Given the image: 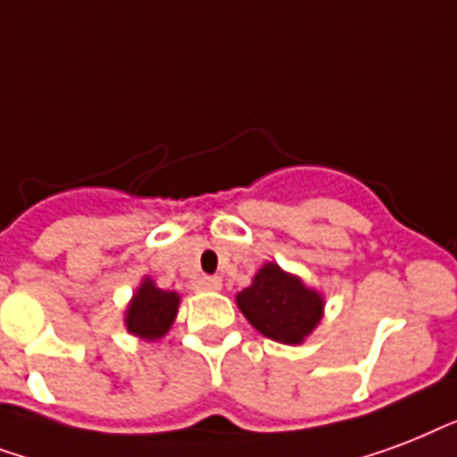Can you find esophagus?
I'll list each match as a JSON object with an SVG mask.
<instances>
[{"mask_svg": "<svg viewBox=\"0 0 457 457\" xmlns=\"http://www.w3.org/2000/svg\"><path fill=\"white\" fill-rule=\"evenodd\" d=\"M197 288H200V291H219V288H221V278H219V277H200V278H197Z\"/></svg>", "mask_w": 457, "mask_h": 457, "instance_id": "obj_1", "label": "esophagus"}]
</instances>
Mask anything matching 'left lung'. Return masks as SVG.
<instances>
[{
	"mask_svg": "<svg viewBox=\"0 0 457 457\" xmlns=\"http://www.w3.org/2000/svg\"><path fill=\"white\" fill-rule=\"evenodd\" d=\"M240 312L260 334L278 343H300L321 320V298L277 264H264L253 286L238 293Z\"/></svg>",
	"mask_w": 457,
	"mask_h": 457,
	"instance_id": "1",
	"label": "left lung"
}]
</instances>
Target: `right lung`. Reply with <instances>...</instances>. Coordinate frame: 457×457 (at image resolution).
<instances>
[{
    "mask_svg": "<svg viewBox=\"0 0 457 457\" xmlns=\"http://www.w3.org/2000/svg\"><path fill=\"white\" fill-rule=\"evenodd\" d=\"M176 312H179V295L171 291H162L147 278L130 303L126 327L130 334L154 341L169 331L176 320Z\"/></svg>",
    "mask_w": 457,
    "mask_h": 457,
    "instance_id": "obj_1",
    "label": "right lung"
}]
</instances>
